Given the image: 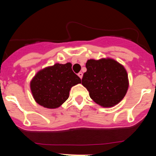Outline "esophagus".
Segmentation results:
<instances>
[{"label": "esophagus", "mask_w": 156, "mask_h": 156, "mask_svg": "<svg viewBox=\"0 0 156 156\" xmlns=\"http://www.w3.org/2000/svg\"><path fill=\"white\" fill-rule=\"evenodd\" d=\"M78 76L80 77V78H82V77H83V73H82L81 72H80V73H78Z\"/></svg>", "instance_id": "esophagus-1"}]
</instances>
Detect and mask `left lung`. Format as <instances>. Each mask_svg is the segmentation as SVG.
Masks as SVG:
<instances>
[{"label": "left lung", "mask_w": 156, "mask_h": 156, "mask_svg": "<svg viewBox=\"0 0 156 156\" xmlns=\"http://www.w3.org/2000/svg\"><path fill=\"white\" fill-rule=\"evenodd\" d=\"M82 84L96 103L112 107L123 99L128 88V74L120 64L112 58L89 59L86 63Z\"/></svg>", "instance_id": "obj_1"}]
</instances>
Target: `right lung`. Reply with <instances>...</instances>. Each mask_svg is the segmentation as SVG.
Instances as JSON below:
<instances>
[{"label": "right lung", "instance_id": "right-lung-1", "mask_svg": "<svg viewBox=\"0 0 156 156\" xmlns=\"http://www.w3.org/2000/svg\"><path fill=\"white\" fill-rule=\"evenodd\" d=\"M81 83L72 69V64H55L39 71L31 81V90L38 104L55 108L69 98L71 87Z\"/></svg>", "mask_w": 156, "mask_h": 156}]
</instances>
